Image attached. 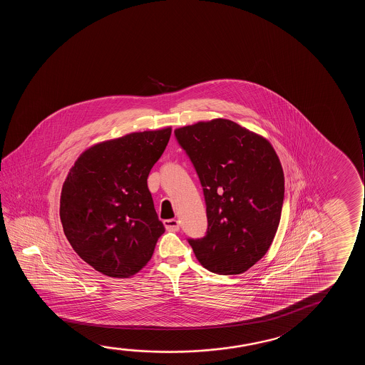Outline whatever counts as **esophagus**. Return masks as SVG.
Returning <instances> with one entry per match:
<instances>
[{"instance_id":"esophagus-1","label":"esophagus","mask_w":365,"mask_h":365,"mask_svg":"<svg viewBox=\"0 0 365 365\" xmlns=\"http://www.w3.org/2000/svg\"><path fill=\"white\" fill-rule=\"evenodd\" d=\"M165 223V230L170 232H178L180 230V222L175 220H167L163 222Z\"/></svg>"}]
</instances>
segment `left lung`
<instances>
[{
  "mask_svg": "<svg viewBox=\"0 0 365 365\" xmlns=\"http://www.w3.org/2000/svg\"><path fill=\"white\" fill-rule=\"evenodd\" d=\"M203 188L208 227L188 238L197 259L217 274H240L269 250L279 225L284 175L269 142L230 120L175 130Z\"/></svg>",
  "mask_w": 365,
  "mask_h": 365,
  "instance_id": "8db88e82",
  "label": "left lung"
}]
</instances>
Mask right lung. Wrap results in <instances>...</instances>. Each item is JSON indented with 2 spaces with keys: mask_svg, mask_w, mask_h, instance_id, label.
Wrapping results in <instances>:
<instances>
[{
  "mask_svg": "<svg viewBox=\"0 0 365 365\" xmlns=\"http://www.w3.org/2000/svg\"><path fill=\"white\" fill-rule=\"evenodd\" d=\"M170 132L145 130L93 145L66 178L60 202L63 232L76 253L102 274H135L165 232L147 178Z\"/></svg>",
  "mask_w": 365,
  "mask_h": 365,
  "instance_id": "obj_1",
  "label": "right lung"
}]
</instances>
